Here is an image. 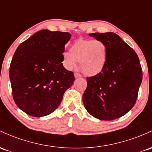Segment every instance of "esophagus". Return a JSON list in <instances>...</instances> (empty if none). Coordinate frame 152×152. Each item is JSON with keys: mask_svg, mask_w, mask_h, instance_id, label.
<instances>
[{"mask_svg": "<svg viewBox=\"0 0 152 152\" xmlns=\"http://www.w3.org/2000/svg\"><path fill=\"white\" fill-rule=\"evenodd\" d=\"M74 76H75V78H79V77H81V75L79 73H75Z\"/></svg>", "mask_w": 152, "mask_h": 152, "instance_id": "obj_1", "label": "esophagus"}]
</instances>
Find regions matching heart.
<instances>
[{"label":"heart","mask_w":152,"mask_h":152,"mask_svg":"<svg viewBox=\"0 0 152 152\" xmlns=\"http://www.w3.org/2000/svg\"><path fill=\"white\" fill-rule=\"evenodd\" d=\"M107 54V47L102 41L79 39L73 43L70 52L63 54V64L71 70L80 61V68L84 74L95 76L105 66Z\"/></svg>","instance_id":"1"}]
</instances>
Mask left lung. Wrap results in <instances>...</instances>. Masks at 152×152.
<instances>
[{
    "label": "left lung",
    "instance_id": "1",
    "mask_svg": "<svg viewBox=\"0 0 152 152\" xmlns=\"http://www.w3.org/2000/svg\"><path fill=\"white\" fill-rule=\"evenodd\" d=\"M107 47V62L102 72L87 77L83 103L90 115L112 121L126 115L134 106L142 81L137 54L113 32L91 33Z\"/></svg>",
    "mask_w": 152,
    "mask_h": 152
}]
</instances>
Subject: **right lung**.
<instances>
[{"label":"right lung","instance_id":"obj_1","mask_svg":"<svg viewBox=\"0 0 152 152\" xmlns=\"http://www.w3.org/2000/svg\"><path fill=\"white\" fill-rule=\"evenodd\" d=\"M71 34L43 29L19 45L9 68L15 103L27 115L43 117L56 110L72 86V71L63 67L65 45Z\"/></svg>","mask_w":152,"mask_h":152}]
</instances>
